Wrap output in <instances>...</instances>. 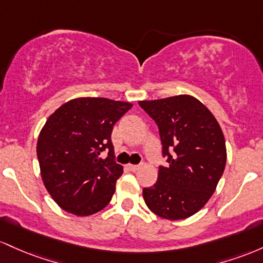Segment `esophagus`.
<instances>
[{"mask_svg": "<svg viewBox=\"0 0 263 263\" xmlns=\"http://www.w3.org/2000/svg\"><path fill=\"white\" fill-rule=\"evenodd\" d=\"M128 169L130 170V171H137V170L140 169V166H139V165H132V164H129V165H128Z\"/></svg>", "mask_w": 263, "mask_h": 263, "instance_id": "esophagus-1", "label": "esophagus"}]
</instances>
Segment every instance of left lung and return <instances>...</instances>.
<instances>
[{"label": "left lung", "instance_id": "1", "mask_svg": "<svg viewBox=\"0 0 263 263\" xmlns=\"http://www.w3.org/2000/svg\"><path fill=\"white\" fill-rule=\"evenodd\" d=\"M139 105L158 124L166 166L154 186L144 187L147 208L166 220H182L201 210L216 190L226 165V144L216 118L187 94Z\"/></svg>", "mask_w": 263, "mask_h": 263}]
</instances>
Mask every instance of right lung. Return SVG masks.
<instances>
[{"label":"right lung","mask_w":263,"mask_h":263,"mask_svg":"<svg viewBox=\"0 0 263 263\" xmlns=\"http://www.w3.org/2000/svg\"><path fill=\"white\" fill-rule=\"evenodd\" d=\"M132 103L107 98H76L49 116L37 141L43 184L60 208L89 216L105 208L123 166L114 161L113 126ZM107 149V158L100 154Z\"/></svg>","instance_id":"obj_1"}]
</instances>
